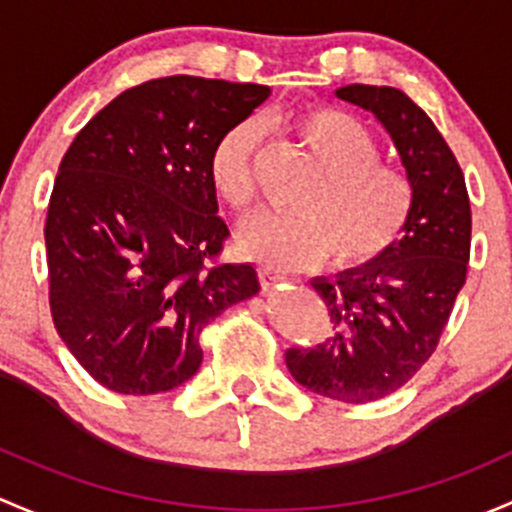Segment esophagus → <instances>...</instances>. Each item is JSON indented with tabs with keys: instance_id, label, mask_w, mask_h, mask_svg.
<instances>
[{
	"instance_id": "obj_1",
	"label": "esophagus",
	"mask_w": 512,
	"mask_h": 512,
	"mask_svg": "<svg viewBox=\"0 0 512 512\" xmlns=\"http://www.w3.org/2000/svg\"><path fill=\"white\" fill-rule=\"evenodd\" d=\"M258 281H261V286L268 291V288H276L278 283L283 281V276H278V273H273V271H261L258 273Z\"/></svg>"
}]
</instances>
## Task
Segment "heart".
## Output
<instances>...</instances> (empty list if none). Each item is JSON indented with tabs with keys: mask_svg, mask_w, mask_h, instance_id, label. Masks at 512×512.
I'll return each instance as SVG.
<instances>
[{
	"mask_svg": "<svg viewBox=\"0 0 512 512\" xmlns=\"http://www.w3.org/2000/svg\"><path fill=\"white\" fill-rule=\"evenodd\" d=\"M318 165L320 179L300 197L298 214H261L239 234L241 254L268 268H308L330 254L360 266L397 246L416 209L412 177L382 162V147L355 115L310 108L283 118ZM258 125L241 120L214 142L209 179L221 202L246 212L256 197Z\"/></svg>",
	"mask_w": 512,
	"mask_h": 512,
	"instance_id": "obj_1",
	"label": "heart"
}]
</instances>
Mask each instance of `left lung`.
Returning <instances> with one entry per match:
<instances>
[{"label":"left lung","instance_id":"1","mask_svg":"<svg viewBox=\"0 0 512 512\" xmlns=\"http://www.w3.org/2000/svg\"><path fill=\"white\" fill-rule=\"evenodd\" d=\"M337 98L370 110L394 140L416 187V209L392 251L333 281L313 278L333 335L291 347L293 379L320 397L367 404L389 397L434 355L471 256V202L451 147L407 93L352 86Z\"/></svg>","mask_w":512,"mask_h":512}]
</instances>
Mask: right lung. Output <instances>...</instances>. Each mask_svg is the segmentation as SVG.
Listing matches in <instances>:
<instances>
[{
  "label": "right lung",
  "mask_w": 512,
  "mask_h": 512,
  "mask_svg": "<svg viewBox=\"0 0 512 512\" xmlns=\"http://www.w3.org/2000/svg\"><path fill=\"white\" fill-rule=\"evenodd\" d=\"M268 96L258 83L155 78L110 100L63 155L44 229L51 318L110 392L187 382L202 330L261 288L254 266L219 261L229 226L209 155Z\"/></svg>",
  "instance_id": "add662e5"
}]
</instances>
